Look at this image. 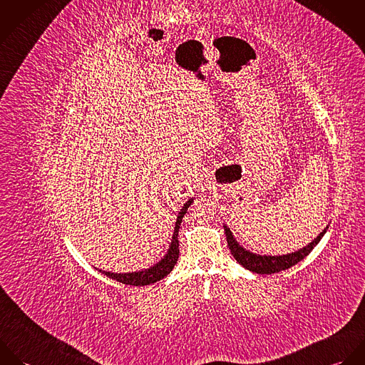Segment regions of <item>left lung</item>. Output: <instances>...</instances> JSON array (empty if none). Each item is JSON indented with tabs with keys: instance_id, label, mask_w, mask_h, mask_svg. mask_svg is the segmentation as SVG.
Here are the masks:
<instances>
[{
	"instance_id": "left-lung-1",
	"label": "left lung",
	"mask_w": 365,
	"mask_h": 365,
	"mask_svg": "<svg viewBox=\"0 0 365 365\" xmlns=\"http://www.w3.org/2000/svg\"><path fill=\"white\" fill-rule=\"evenodd\" d=\"M223 227H225L226 240H227V246L230 249V253L240 265H243L246 269H250L252 272H256V274H274V272H279L282 269L291 268L292 265L304 260L312 252L313 247L320 242V239L324 236L326 230L329 229V225L319 233V236H316L312 242L308 243L305 247H302V249H299L294 253L281 255V256H269V255L253 253V252L245 249L236 240V237L233 236V233H232L230 227H227V225H223Z\"/></svg>"
}]
</instances>
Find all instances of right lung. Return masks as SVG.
I'll return each mask as SVG.
<instances>
[{"instance_id": "obj_1", "label": "right lung", "mask_w": 365, "mask_h": 365, "mask_svg": "<svg viewBox=\"0 0 365 365\" xmlns=\"http://www.w3.org/2000/svg\"><path fill=\"white\" fill-rule=\"evenodd\" d=\"M192 201H194V198H190L182 205V208L180 209V212L177 215V220H175V226H174V232H173V237H171L168 250L161 257V260L157 261L156 264H153L149 268H145V269H140V271H133V272H110V271H104V269H100V268H96V269H98L100 272H103L104 275L118 281V282H122L125 285H135V287L150 285V284H155L157 281L163 279L164 277H167L173 271L174 265L177 264V260H178V255H180L178 230H180V225L182 222V217L187 213L190 205L192 204Z\"/></svg>"}]
</instances>
